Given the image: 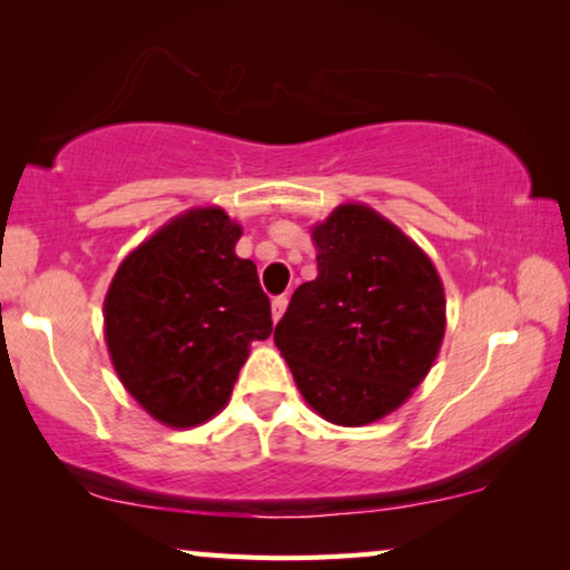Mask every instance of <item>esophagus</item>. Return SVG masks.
Masks as SVG:
<instances>
[{
	"label": "esophagus",
	"instance_id": "obj_1",
	"mask_svg": "<svg viewBox=\"0 0 570 570\" xmlns=\"http://www.w3.org/2000/svg\"><path fill=\"white\" fill-rule=\"evenodd\" d=\"M286 304H288L286 294H282V296H274V302H271V314H274V322L282 320V314L286 312Z\"/></svg>",
	"mask_w": 570,
	"mask_h": 570
}]
</instances>
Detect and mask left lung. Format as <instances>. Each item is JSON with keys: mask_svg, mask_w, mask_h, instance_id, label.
Wrapping results in <instances>:
<instances>
[{"mask_svg": "<svg viewBox=\"0 0 570 570\" xmlns=\"http://www.w3.org/2000/svg\"><path fill=\"white\" fill-rule=\"evenodd\" d=\"M317 278L292 294L274 343L314 412L361 428L422 384L445 335L432 261L366 204H340L312 227Z\"/></svg>", "mask_w": 570, "mask_h": 570, "instance_id": "8db88e82", "label": "left lung"}]
</instances>
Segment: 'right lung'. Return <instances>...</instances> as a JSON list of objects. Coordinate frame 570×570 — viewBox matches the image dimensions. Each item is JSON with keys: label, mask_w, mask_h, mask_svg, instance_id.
Masks as SVG:
<instances>
[{"label": "right lung", "mask_w": 570, "mask_h": 570, "mask_svg": "<svg viewBox=\"0 0 570 570\" xmlns=\"http://www.w3.org/2000/svg\"><path fill=\"white\" fill-rule=\"evenodd\" d=\"M240 225L189 209L122 261L105 299L115 371L150 417L194 428L223 410L253 340L274 330L256 263L235 256Z\"/></svg>", "instance_id": "add662e5"}]
</instances>
